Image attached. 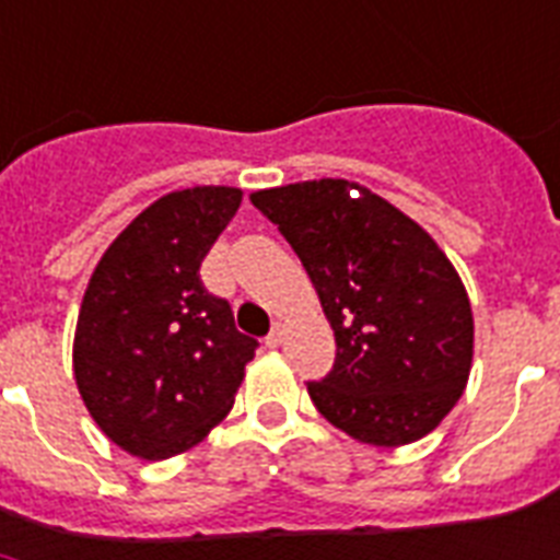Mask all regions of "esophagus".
<instances>
[{"label": "esophagus", "instance_id": "esophagus-1", "mask_svg": "<svg viewBox=\"0 0 560 560\" xmlns=\"http://www.w3.org/2000/svg\"><path fill=\"white\" fill-rule=\"evenodd\" d=\"M281 340H284V328H281L279 323L272 325V331L267 334V340H264V346L267 349H276V346H281Z\"/></svg>", "mask_w": 560, "mask_h": 560}]
</instances>
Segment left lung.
Masks as SVG:
<instances>
[{"instance_id":"left-lung-1","label":"left lung","mask_w":560,"mask_h":560,"mask_svg":"<svg viewBox=\"0 0 560 560\" xmlns=\"http://www.w3.org/2000/svg\"><path fill=\"white\" fill-rule=\"evenodd\" d=\"M311 276L337 340L307 383L337 430L374 447L418 442L468 386L474 314L459 272L416 220L360 183L307 179L253 191Z\"/></svg>"}]
</instances>
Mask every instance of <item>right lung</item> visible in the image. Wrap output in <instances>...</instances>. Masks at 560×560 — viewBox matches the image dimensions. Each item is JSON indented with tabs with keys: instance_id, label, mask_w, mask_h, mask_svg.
<instances>
[{
	"instance_id": "right-lung-1",
	"label": "right lung",
	"mask_w": 560,
	"mask_h": 560,
	"mask_svg": "<svg viewBox=\"0 0 560 560\" xmlns=\"http://www.w3.org/2000/svg\"><path fill=\"white\" fill-rule=\"evenodd\" d=\"M244 191L194 186L151 202L107 246L83 293L72 366L101 433L139 459L200 444L229 416L253 337L211 296L200 264Z\"/></svg>"
}]
</instances>
